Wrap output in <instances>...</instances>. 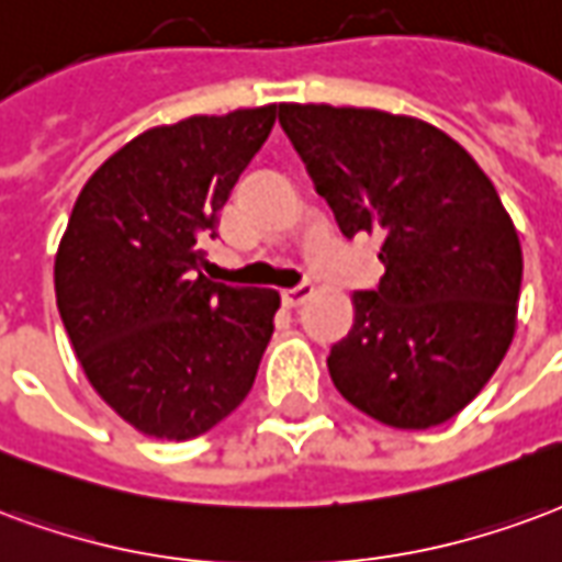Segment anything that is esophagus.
<instances>
[{"label":"esophagus","instance_id":"esophagus-1","mask_svg":"<svg viewBox=\"0 0 562 562\" xmlns=\"http://www.w3.org/2000/svg\"><path fill=\"white\" fill-rule=\"evenodd\" d=\"M311 293H314V286H308V284L293 286V290H284V293H281V302H284L286 308H299V305H302V302H305Z\"/></svg>","mask_w":562,"mask_h":562}]
</instances>
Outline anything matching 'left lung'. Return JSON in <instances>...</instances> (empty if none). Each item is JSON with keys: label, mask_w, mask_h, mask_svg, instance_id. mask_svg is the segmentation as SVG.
I'll list each match as a JSON object with an SVG mask.
<instances>
[{"label": "left lung", "mask_w": 562, "mask_h": 562, "mask_svg": "<svg viewBox=\"0 0 562 562\" xmlns=\"http://www.w3.org/2000/svg\"><path fill=\"white\" fill-rule=\"evenodd\" d=\"M344 236H380L386 272L353 293L331 383L356 411L425 431L464 411L509 350L521 241L497 188L446 131L371 108L278 104Z\"/></svg>", "instance_id": "left-lung-1"}]
</instances>
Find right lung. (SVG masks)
Here are the masks:
<instances>
[{"mask_svg": "<svg viewBox=\"0 0 562 562\" xmlns=\"http://www.w3.org/2000/svg\"><path fill=\"white\" fill-rule=\"evenodd\" d=\"M278 104L143 131L89 176L53 284L86 380L155 440H191L251 392L278 290L209 281L200 239L276 125Z\"/></svg>", "mask_w": 562, "mask_h": 562, "instance_id": "obj_1", "label": "right lung"}]
</instances>
